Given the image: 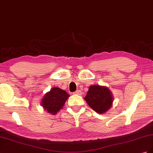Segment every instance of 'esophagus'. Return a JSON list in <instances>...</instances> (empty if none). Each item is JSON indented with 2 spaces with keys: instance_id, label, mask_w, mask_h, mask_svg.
Instances as JSON below:
<instances>
[{
  "instance_id": "esophagus-1",
  "label": "esophagus",
  "mask_w": 153,
  "mask_h": 153,
  "mask_svg": "<svg viewBox=\"0 0 153 153\" xmlns=\"http://www.w3.org/2000/svg\"><path fill=\"white\" fill-rule=\"evenodd\" d=\"M75 94L80 95V94H82V92H81L80 90H78V91H76L75 92Z\"/></svg>"
}]
</instances>
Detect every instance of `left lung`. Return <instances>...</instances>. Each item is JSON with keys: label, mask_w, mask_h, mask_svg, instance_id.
<instances>
[{"label": "left lung", "mask_w": 153, "mask_h": 153, "mask_svg": "<svg viewBox=\"0 0 153 153\" xmlns=\"http://www.w3.org/2000/svg\"><path fill=\"white\" fill-rule=\"evenodd\" d=\"M90 107L98 114H103L112 105L113 96L106 87L91 85L84 98Z\"/></svg>", "instance_id": "1"}]
</instances>
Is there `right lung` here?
<instances>
[{
    "instance_id": "obj_1",
    "label": "right lung",
    "mask_w": 153,
    "mask_h": 153,
    "mask_svg": "<svg viewBox=\"0 0 153 153\" xmlns=\"http://www.w3.org/2000/svg\"><path fill=\"white\" fill-rule=\"evenodd\" d=\"M69 95L58 87H53L46 94L41 101V105L48 113L55 115L62 109Z\"/></svg>"
}]
</instances>
